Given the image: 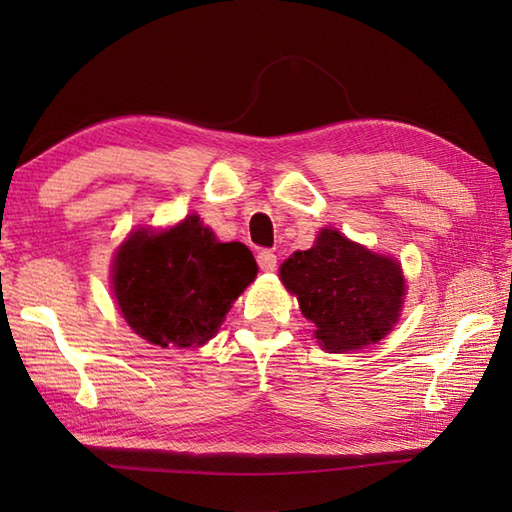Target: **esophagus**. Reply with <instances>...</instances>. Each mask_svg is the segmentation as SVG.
Masks as SVG:
<instances>
[{"instance_id":"34e87169","label":"esophagus","mask_w":512,"mask_h":512,"mask_svg":"<svg viewBox=\"0 0 512 512\" xmlns=\"http://www.w3.org/2000/svg\"><path fill=\"white\" fill-rule=\"evenodd\" d=\"M257 264H259V268L264 270V273H273V270L277 268V255L273 253V250H268V248L259 250V253H257Z\"/></svg>"}]
</instances>
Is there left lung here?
<instances>
[{"mask_svg":"<svg viewBox=\"0 0 512 512\" xmlns=\"http://www.w3.org/2000/svg\"><path fill=\"white\" fill-rule=\"evenodd\" d=\"M281 281L297 295L301 314L317 325L321 347L361 350L383 339L396 323L405 279L394 259L323 228L317 244L281 264Z\"/></svg>","mask_w":512,"mask_h":512,"instance_id":"obj_1","label":"left lung"}]
</instances>
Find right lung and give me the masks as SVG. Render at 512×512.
<instances>
[{"label": "right lung", "instance_id": "add662e5", "mask_svg": "<svg viewBox=\"0 0 512 512\" xmlns=\"http://www.w3.org/2000/svg\"><path fill=\"white\" fill-rule=\"evenodd\" d=\"M255 275V257L244 244L217 242L198 215H189L165 233L129 235L114 259V295L145 341L200 347Z\"/></svg>", "mask_w": 512, "mask_h": 512}]
</instances>
